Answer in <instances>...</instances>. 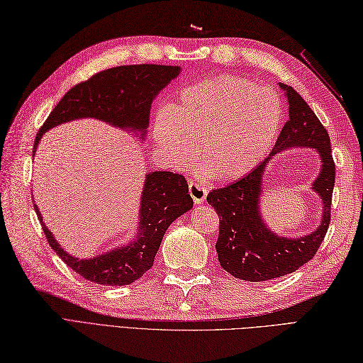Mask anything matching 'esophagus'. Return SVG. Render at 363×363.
Returning <instances> with one entry per match:
<instances>
[{"label": "esophagus", "instance_id": "esophagus-1", "mask_svg": "<svg viewBox=\"0 0 363 363\" xmlns=\"http://www.w3.org/2000/svg\"><path fill=\"white\" fill-rule=\"evenodd\" d=\"M189 193H190V196L193 198L194 203H201V202L206 201L207 194H208V190H207L206 187H203V185L191 181V182L189 184Z\"/></svg>", "mask_w": 363, "mask_h": 363}]
</instances>
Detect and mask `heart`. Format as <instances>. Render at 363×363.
Instances as JSON below:
<instances>
[{
  "label": "heart",
  "mask_w": 363,
  "mask_h": 363,
  "mask_svg": "<svg viewBox=\"0 0 363 363\" xmlns=\"http://www.w3.org/2000/svg\"><path fill=\"white\" fill-rule=\"evenodd\" d=\"M282 99L270 87L218 77L184 87L155 119L156 145L170 165L187 169L198 156L208 176L239 179L261 164L281 132Z\"/></svg>",
  "instance_id": "1"
}]
</instances>
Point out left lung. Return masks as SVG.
Masks as SVG:
<instances>
[{
    "label": "left lung",
    "instance_id": "8db88e82",
    "mask_svg": "<svg viewBox=\"0 0 363 363\" xmlns=\"http://www.w3.org/2000/svg\"><path fill=\"white\" fill-rule=\"evenodd\" d=\"M288 98L290 116L268 159L288 146H313L320 152L323 170L313 188L324 202L321 227L297 240L273 235L258 215V196L266 164H259L244 178L208 193L207 202L219 216L216 252L220 267L231 276L248 282H262L296 272L314 257L327 235L331 220V201L336 165L333 161L327 128L291 86L279 84Z\"/></svg>",
    "mask_w": 363,
    "mask_h": 363
}]
</instances>
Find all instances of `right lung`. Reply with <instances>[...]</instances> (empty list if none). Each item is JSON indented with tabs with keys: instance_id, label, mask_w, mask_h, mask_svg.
<instances>
[{
	"instance_id": "add662e5",
	"label": "right lung",
	"mask_w": 363,
	"mask_h": 363,
	"mask_svg": "<svg viewBox=\"0 0 363 363\" xmlns=\"http://www.w3.org/2000/svg\"><path fill=\"white\" fill-rule=\"evenodd\" d=\"M178 66L133 64L102 70L87 81L78 82L58 102L35 138L33 152L49 128L79 118H96L119 128H132L143 136L156 93L179 75ZM45 239L73 272L101 285H128L150 270L165 230L193 207L189 184L179 173L153 172L147 174L141 199V220L138 239L127 247L93 259L73 257L58 245L43 224Z\"/></svg>"
}]
</instances>
